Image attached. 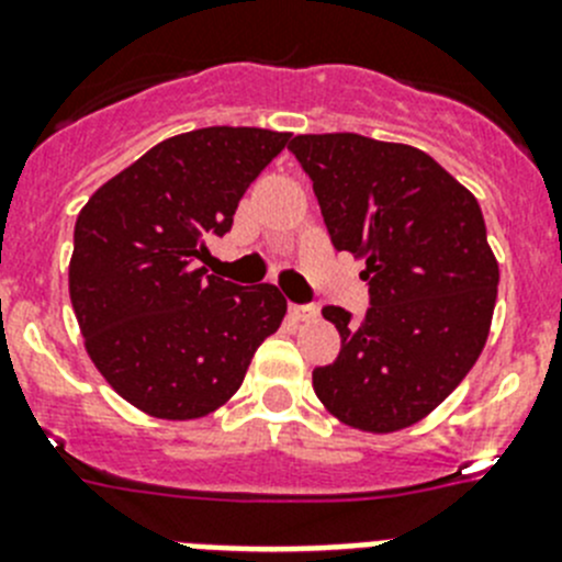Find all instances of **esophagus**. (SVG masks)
<instances>
[{
  "label": "esophagus",
  "instance_id": "34e87169",
  "mask_svg": "<svg viewBox=\"0 0 562 562\" xmlns=\"http://www.w3.org/2000/svg\"><path fill=\"white\" fill-rule=\"evenodd\" d=\"M291 307L293 318H300V322H307V318H316L318 316V307L316 305H288Z\"/></svg>",
  "mask_w": 562,
  "mask_h": 562
}]
</instances>
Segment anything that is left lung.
Returning <instances> with one entry per match:
<instances>
[{"label": "left lung", "instance_id": "1", "mask_svg": "<svg viewBox=\"0 0 562 562\" xmlns=\"http://www.w3.org/2000/svg\"><path fill=\"white\" fill-rule=\"evenodd\" d=\"M311 176L338 251L363 257L361 322L327 305L341 352L313 369V392L361 431L414 426L482 356L498 291L482 206L423 150L361 134H302L288 145Z\"/></svg>", "mask_w": 562, "mask_h": 562}]
</instances>
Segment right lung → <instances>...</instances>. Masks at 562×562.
I'll return each mask as SVG.
<instances>
[{
  "instance_id": "1",
  "label": "right lung",
  "mask_w": 562,
  "mask_h": 562,
  "mask_svg": "<svg viewBox=\"0 0 562 562\" xmlns=\"http://www.w3.org/2000/svg\"><path fill=\"white\" fill-rule=\"evenodd\" d=\"M288 139L229 125L170 136L105 181L75 221L69 296L86 352L150 417L224 406L282 325L274 285H235L195 260L232 229L237 201Z\"/></svg>"
}]
</instances>
